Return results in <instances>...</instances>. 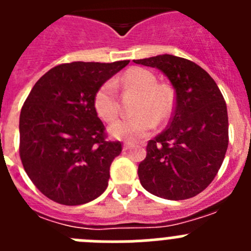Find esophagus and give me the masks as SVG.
<instances>
[{"instance_id":"esophagus-1","label":"esophagus","mask_w":251,"mask_h":251,"mask_svg":"<svg viewBox=\"0 0 251 251\" xmlns=\"http://www.w3.org/2000/svg\"><path fill=\"white\" fill-rule=\"evenodd\" d=\"M130 148H132V145H130V143H124L123 145V151H128L130 150Z\"/></svg>"}]
</instances>
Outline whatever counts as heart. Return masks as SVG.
I'll use <instances>...</instances> for the list:
<instances>
[{
  "label": "heart",
  "instance_id": "1",
  "mask_svg": "<svg viewBox=\"0 0 251 251\" xmlns=\"http://www.w3.org/2000/svg\"><path fill=\"white\" fill-rule=\"evenodd\" d=\"M124 89L134 90L139 99L134 106L138 114L114 122L109 134L115 139L138 142L154 129L157 122L170 118L175 108V94L171 86L157 84L156 75L145 68H130L121 77ZM94 108L101 119L114 121L121 112L118 90L114 80H106L94 95Z\"/></svg>",
  "mask_w": 251,
  "mask_h": 251
}]
</instances>
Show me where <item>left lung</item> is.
<instances>
[{"mask_svg": "<svg viewBox=\"0 0 251 251\" xmlns=\"http://www.w3.org/2000/svg\"><path fill=\"white\" fill-rule=\"evenodd\" d=\"M161 70L176 92L168 127L148 142L138 166L141 185L166 200H186L202 192L220 170L229 145L224 97L201 66L175 55L134 60Z\"/></svg>", "mask_w": 251, "mask_h": 251, "instance_id": "1", "label": "left lung"}]
</instances>
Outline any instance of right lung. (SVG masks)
Masks as SVG:
<instances>
[{"instance_id":"obj_1","label":"right lung","mask_w":251,"mask_h":251,"mask_svg":"<svg viewBox=\"0 0 251 251\" xmlns=\"http://www.w3.org/2000/svg\"><path fill=\"white\" fill-rule=\"evenodd\" d=\"M128 63L61 64L31 89L20 114V157L32 183L50 200L83 205L108 187L122 145L105 141L94 95Z\"/></svg>"}]
</instances>
